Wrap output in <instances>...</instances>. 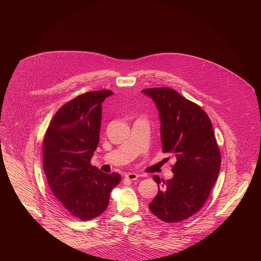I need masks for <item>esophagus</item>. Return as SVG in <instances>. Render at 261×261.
<instances>
[{"mask_svg":"<svg viewBox=\"0 0 261 261\" xmlns=\"http://www.w3.org/2000/svg\"><path fill=\"white\" fill-rule=\"evenodd\" d=\"M138 176L139 175L137 173H135V172H129V173H127L125 175V178L128 179V180H135V179L138 178Z\"/></svg>","mask_w":261,"mask_h":261,"instance_id":"34e87169","label":"esophagus"}]
</instances>
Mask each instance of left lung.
<instances>
[{
  "label": "left lung",
  "instance_id": "obj_1",
  "mask_svg": "<svg viewBox=\"0 0 261 261\" xmlns=\"http://www.w3.org/2000/svg\"><path fill=\"white\" fill-rule=\"evenodd\" d=\"M141 92L158 109L163 152L175 158L172 178L154 176L159 191L148 207L164 222L182 221L202 207L220 171L221 154L212 122L201 107L172 89Z\"/></svg>",
  "mask_w": 261,
  "mask_h": 261
}]
</instances>
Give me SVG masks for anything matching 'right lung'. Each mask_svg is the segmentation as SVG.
Listing matches in <instances>:
<instances>
[{"label": "right lung", "instance_id": "add662e5", "mask_svg": "<svg viewBox=\"0 0 261 261\" xmlns=\"http://www.w3.org/2000/svg\"><path fill=\"white\" fill-rule=\"evenodd\" d=\"M113 94L103 90L74 98L54 117L43 142V170L49 188L70 215L88 221L101 215L119 173L91 165L99 143L102 102Z\"/></svg>", "mask_w": 261, "mask_h": 261}]
</instances>
